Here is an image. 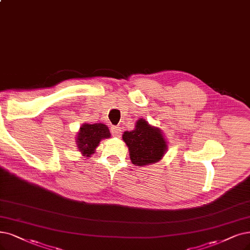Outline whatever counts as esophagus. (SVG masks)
Wrapping results in <instances>:
<instances>
[{"label": "esophagus", "instance_id": "34e87169", "mask_svg": "<svg viewBox=\"0 0 250 250\" xmlns=\"http://www.w3.org/2000/svg\"><path fill=\"white\" fill-rule=\"evenodd\" d=\"M111 134H112L113 137H120L122 135V130L118 126H112L111 127Z\"/></svg>", "mask_w": 250, "mask_h": 250}]
</instances>
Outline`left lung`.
Masks as SVG:
<instances>
[{
    "instance_id": "1",
    "label": "left lung",
    "mask_w": 250,
    "mask_h": 250,
    "mask_svg": "<svg viewBox=\"0 0 250 250\" xmlns=\"http://www.w3.org/2000/svg\"><path fill=\"white\" fill-rule=\"evenodd\" d=\"M123 139L130 150L131 161L136 166L158 162L167 150V142L160 128L150 126L144 119L138 120L135 130L125 132Z\"/></svg>"
}]
</instances>
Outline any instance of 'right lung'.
Segmentation results:
<instances>
[{
  "label": "right lung",
  "mask_w": 250,
  "mask_h": 250,
  "mask_svg": "<svg viewBox=\"0 0 250 250\" xmlns=\"http://www.w3.org/2000/svg\"><path fill=\"white\" fill-rule=\"evenodd\" d=\"M109 137V128L103 124L83 125L76 138L78 149L83 155L89 158L92 153H95L100 141Z\"/></svg>",
  "instance_id": "1"
}]
</instances>
